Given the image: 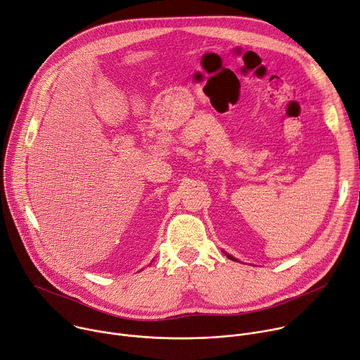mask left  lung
Listing matches in <instances>:
<instances>
[{"label": "left lung", "mask_w": 360, "mask_h": 360, "mask_svg": "<svg viewBox=\"0 0 360 360\" xmlns=\"http://www.w3.org/2000/svg\"><path fill=\"white\" fill-rule=\"evenodd\" d=\"M226 257H228V258H230V259H234V258H233L231 255H228V254H226Z\"/></svg>", "instance_id": "obj_1"}]
</instances>
